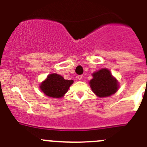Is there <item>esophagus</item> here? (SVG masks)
I'll return each instance as SVG.
<instances>
[{
	"instance_id": "1",
	"label": "esophagus",
	"mask_w": 147,
	"mask_h": 147,
	"mask_svg": "<svg viewBox=\"0 0 147 147\" xmlns=\"http://www.w3.org/2000/svg\"><path fill=\"white\" fill-rule=\"evenodd\" d=\"M77 78H78L79 80H81L82 78V75H78V76H77Z\"/></svg>"
}]
</instances>
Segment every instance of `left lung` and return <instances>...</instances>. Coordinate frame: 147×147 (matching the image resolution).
<instances>
[{
  "instance_id": "8db88e82",
  "label": "left lung",
  "mask_w": 147,
  "mask_h": 147,
  "mask_svg": "<svg viewBox=\"0 0 147 147\" xmlns=\"http://www.w3.org/2000/svg\"><path fill=\"white\" fill-rule=\"evenodd\" d=\"M92 75L93 78L89 84L92 92L97 97H109L119 90V82L107 68L96 71Z\"/></svg>"
}]
</instances>
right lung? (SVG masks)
Here are the masks:
<instances>
[{
  "label": "right lung",
  "mask_w": 147,
  "mask_h": 147,
  "mask_svg": "<svg viewBox=\"0 0 147 147\" xmlns=\"http://www.w3.org/2000/svg\"><path fill=\"white\" fill-rule=\"evenodd\" d=\"M74 81L65 80L63 77L56 73L50 74L40 84L41 91L50 97L61 98L68 91Z\"/></svg>",
  "instance_id": "obj_1"
}]
</instances>
